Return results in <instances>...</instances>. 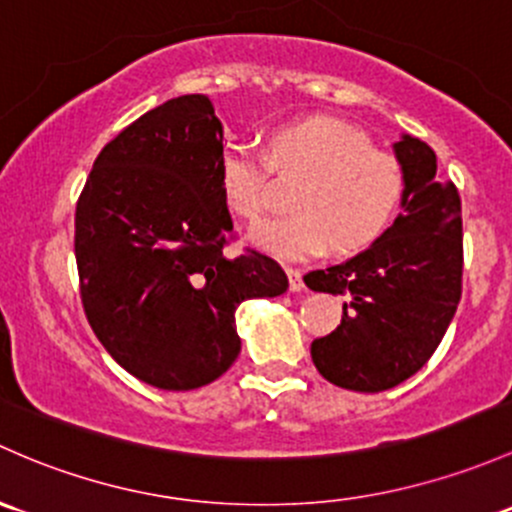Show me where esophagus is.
Masks as SVG:
<instances>
[{
	"label": "esophagus",
	"mask_w": 512,
	"mask_h": 512,
	"mask_svg": "<svg viewBox=\"0 0 512 512\" xmlns=\"http://www.w3.org/2000/svg\"><path fill=\"white\" fill-rule=\"evenodd\" d=\"M287 277H289V289H292V292H301V289H304V279H301V272L297 267H287Z\"/></svg>",
	"instance_id": "34e87169"
}]
</instances>
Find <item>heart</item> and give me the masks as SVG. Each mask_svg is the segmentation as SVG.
<instances>
[{"label": "heart", "instance_id": "obj_1", "mask_svg": "<svg viewBox=\"0 0 512 512\" xmlns=\"http://www.w3.org/2000/svg\"><path fill=\"white\" fill-rule=\"evenodd\" d=\"M267 170L279 181H297L292 213L252 230V242L284 260H309L326 245L333 255H358L383 238L405 201L400 161L331 117L274 129L262 157L245 147L225 149L218 186L230 213L247 223L265 215L272 196Z\"/></svg>", "mask_w": 512, "mask_h": 512}]
</instances>
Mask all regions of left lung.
I'll use <instances>...</instances> for the list:
<instances>
[{
    "label": "left lung",
    "instance_id": "1",
    "mask_svg": "<svg viewBox=\"0 0 512 512\" xmlns=\"http://www.w3.org/2000/svg\"><path fill=\"white\" fill-rule=\"evenodd\" d=\"M405 169L402 213L375 245L304 277L314 292L343 297L341 326L311 343L328 383L383 392L417 373L444 338L461 299L464 230L454 184H441L422 139L395 144Z\"/></svg>",
    "mask_w": 512,
    "mask_h": 512
}]
</instances>
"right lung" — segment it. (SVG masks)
Returning a JSON list of instances; mask_svg holds the SVG:
<instances>
[{"label": "right lung", "instance_id": "right-lung-1", "mask_svg": "<svg viewBox=\"0 0 512 512\" xmlns=\"http://www.w3.org/2000/svg\"><path fill=\"white\" fill-rule=\"evenodd\" d=\"M223 127L206 95L144 112L102 147L75 206L80 301L105 351L161 390L213 383L235 363V309L289 279L235 242L218 186Z\"/></svg>", "mask_w": 512, "mask_h": 512}]
</instances>
